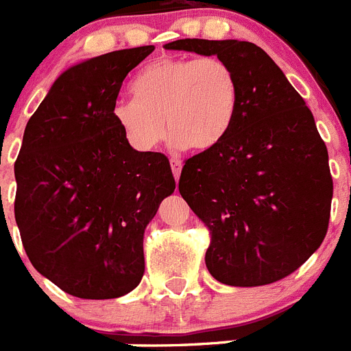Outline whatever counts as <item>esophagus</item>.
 <instances>
[{
  "label": "esophagus",
  "instance_id": "1",
  "mask_svg": "<svg viewBox=\"0 0 351 351\" xmlns=\"http://www.w3.org/2000/svg\"><path fill=\"white\" fill-rule=\"evenodd\" d=\"M170 165H172L173 178H176V181H179V176H181V169H182L181 160H178V158H173V160H170Z\"/></svg>",
  "mask_w": 351,
  "mask_h": 351
}]
</instances>
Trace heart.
Instances as JSON below:
<instances>
[{
  "instance_id": "b5f03b06",
  "label": "heart",
  "mask_w": 351,
  "mask_h": 351,
  "mask_svg": "<svg viewBox=\"0 0 351 351\" xmlns=\"http://www.w3.org/2000/svg\"><path fill=\"white\" fill-rule=\"evenodd\" d=\"M135 98H121L112 116L138 151H153L169 133L178 145L207 151L230 132L241 100L235 70L218 56L161 58L138 71Z\"/></svg>"
}]
</instances>
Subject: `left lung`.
Listing matches in <instances>:
<instances>
[{"mask_svg": "<svg viewBox=\"0 0 351 351\" xmlns=\"http://www.w3.org/2000/svg\"><path fill=\"white\" fill-rule=\"evenodd\" d=\"M165 49L218 56L241 88L230 132L188 158L179 178L209 230L210 276L230 287L283 280L320 247L330 218L328 153L311 110L255 43L184 38Z\"/></svg>", "mask_w": 351, "mask_h": 351, "instance_id": "1", "label": "left lung"}]
</instances>
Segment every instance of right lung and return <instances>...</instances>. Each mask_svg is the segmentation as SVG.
I'll return each mask as SVG.
<instances>
[{"instance_id":"add662e5","label":"right lung","mask_w":351,"mask_h":351,"mask_svg":"<svg viewBox=\"0 0 351 351\" xmlns=\"http://www.w3.org/2000/svg\"><path fill=\"white\" fill-rule=\"evenodd\" d=\"M153 45L63 71L27 121L15 161V221L33 267L80 299H116L144 276V232L173 193L169 158L135 151L112 107Z\"/></svg>"}]
</instances>
